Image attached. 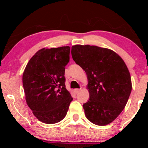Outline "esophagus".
I'll return each instance as SVG.
<instances>
[{"instance_id": "1", "label": "esophagus", "mask_w": 148, "mask_h": 148, "mask_svg": "<svg viewBox=\"0 0 148 148\" xmlns=\"http://www.w3.org/2000/svg\"><path fill=\"white\" fill-rule=\"evenodd\" d=\"M79 91H80V89H74V92H75V93H76V94L78 93V92H79Z\"/></svg>"}]
</instances>
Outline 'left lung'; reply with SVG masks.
I'll return each instance as SVG.
<instances>
[{"mask_svg": "<svg viewBox=\"0 0 148 148\" xmlns=\"http://www.w3.org/2000/svg\"><path fill=\"white\" fill-rule=\"evenodd\" d=\"M71 53L88 79L90 97L83 105L87 119L100 126L110 124L121 113L132 90L126 64L113 50L96 46L75 45Z\"/></svg>", "mask_w": 148, "mask_h": 148, "instance_id": "left-lung-1", "label": "left lung"}]
</instances>
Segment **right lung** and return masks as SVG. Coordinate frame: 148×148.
Masks as SVG:
<instances>
[{
	"mask_svg": "<svg viewBox=\"0 0 148 148\" xmlns=\"http://www.w3.org/2000/svg\"><path fill=\"white\" fill-rule=\"evenodd\" d=\"M71 47L42 48L25 69L23 86L27 104L39 121L47 124L61 121L73 100L65 87L64 66Z\"/></svg>",
	"mask_w": 148,
	"mask_h": 148,
	"instance_id": "add662e5",
	"label": "right lung"
}]
</instances>
